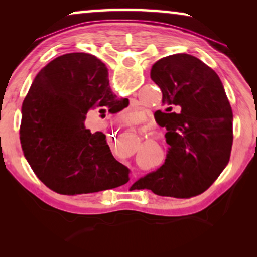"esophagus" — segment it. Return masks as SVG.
<instances>
[{
  "label": "esophagus",
  "mask_w": 257,
  "mask_h": 257,
  "mask_svg": "<svg viewBox=\"0 0 257 257\" xmlns=\"http://www.w3.org/2000/svg\"><path fill=\"white\" fill-rule=\"evenodd\" d=\"M131 131H132V130H131Z\"/></svg>",
  "instance_id": "1"
}]
</instances>
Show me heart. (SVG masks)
Wrapping results in <instances>:
<instances>
[{"label": "heart", "instance_id": "1", "mask_svg": "<svg viewBox=\"0 0 257 257\" xmlns=\"http://www.w3.org/2000/svg\"><path fill=\"white\" fill-rule=\"evenodd\" d=\"M120 115L126 122H135L138 120L140 117V111L139 108L137 107H128L122 111Z\"/></svg>", "mask_w": 257, "mask_h": 257}]
</instances>
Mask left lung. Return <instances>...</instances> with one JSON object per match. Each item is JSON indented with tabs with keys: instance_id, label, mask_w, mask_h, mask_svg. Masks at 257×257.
<instances>
[{
	"instance_id": "1",
	"label": "left lung",
	"mask_w": 257,
	"mask_h": 257,
	"mask_svg": "<svg viewBox=\"0 0 257 257\" xmlns=\"http://www.w3.org/2000/svg\"><path fill=\"white\" fill-rule=\"evenodd\" d=\"M151 78L163 92L166 108L156 118L167 130L170 147L165 163L133 186L160 196L201 194L227 166L233 145V112L222 83L212 68L188 54L159 59Z\"/></svg>"
}]
</instances>
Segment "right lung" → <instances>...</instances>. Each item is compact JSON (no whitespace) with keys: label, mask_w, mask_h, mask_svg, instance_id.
<instances>
[{"label":"right lung","mask_w":257,"mask_h":257,"mask_svg":"<svg viewBox=\"0 0 257 257\" xmlns=\"http://www.w3.org/2000/svg\"><path fill=\"white\" fill-rule=\"evenodd\" d=\"M114 100L107 68L90 54L59 56L37 73L22 104L20 139L47 187L64 195L90 194L130 180L104 133L84 125L87 112H101Z\"/></svg>","instance_id":"obj_1"}]
</instances>
